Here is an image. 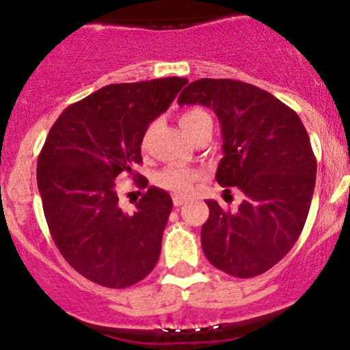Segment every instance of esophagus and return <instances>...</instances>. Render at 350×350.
Returning a JSON list of instances; mask_svg holds the SVG:
<instances>
[{"label":"esophagus","instance_id":"1","mask_svg":"<svg viewBox=\"0 0 350 350\" xmlns=\"http://www.w3.org/2000/svg\"><path fill=\"white\" fill-rule=\"evenodd\" d=\"M184 202H186V199H183V198H180V196H172V204H174L176 207L183 206Z\"/></svg>","mask_w":350,"mask_h":350}]
</instances>
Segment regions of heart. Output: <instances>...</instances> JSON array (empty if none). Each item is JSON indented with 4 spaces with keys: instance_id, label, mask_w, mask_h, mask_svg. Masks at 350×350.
Returning a JSON list of instances; mask_svg holds the SVG:
<instances>
[{
    "instance_id": "obj_1",
    "label": "heart",
    "mask_w": 350,
    "mask_h": 350,
    "mask_svg": "<svg viewBox=\"0 0 350 350\" xmlns=\"http://www.w3.org/2000/svg\"><path fill=\"white\" fill-rule=\"evenodd\" d=\"M206 111L194 108V110H187L180 115L179 123L183 126V130L186 131L187 136L192 135L194 128L202 122L204 118H207ZM148 143V133L143 138V146H146ZM199 171L192 170V167L186 166H167L164 167L154 176L156 186L166 189V191L172 192L174 196H180V198H187L191 196L192 189H194V183L199 179Z\"/></svg>"
}]
</instances>
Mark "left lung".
<instances>
[{"instance_id":"left-lung-1","label":"left lung","mask_w":350,"mask_h":350,"mask_svg":"<svg viewBox=\"0 0 350 350\" xmlns=\"http://www.w3.org/2000/svg\"><path fill=\"white\" fill-rule=\"evenodd\" d=\"M178 103L204 105L217 115L224 158L215 179L243 192L237 212L206 200L211 212L200 230L202 250L227 275H262L291 250L306 222L316 184L306 128L290 107L239 80H196Z\"/></svg>"}]
</instances>
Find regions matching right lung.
I'll list each match as a JSON object with an SVG mask.
<instances>
[{"label": "right lung", "instance_id": "1", "mask_svg": "<svg viewBox=\"0 0 350 350\" xmlns=\"http://www.w3.org/2000/svg\"><path fill=\"white\" fill-rule=\"evenodd\" d=\"M186 83L183 77L111 83L67 107L47 135L38 159L44 215L67 263L94 283L128 288L158 263L171 196L151 186L133 214H124L115 180L139 178L144 133ZM136 184L146 187L148 179Z\"/></svg>", "mask_w": 350, "mask_h": 350}]
</instances>
